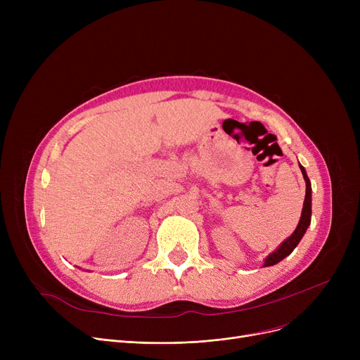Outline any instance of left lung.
<instances>
[{
    "mask_svg": "<svg viewBox=\"0 0 360 360\" xmlns=\"http://www.w3.org/2000/svg\"><path fill=\"white\" fill-rule=\"evenodd\" d=\"M299 167H300V170H302V175H304L305 184H307V194H305L304 209H302L300 220H299V223H297V226H296L295 232H293L286 240H283L271 254H269L266 258H264L262 267H271V266H274V264H277V262H280L281 259H285L286 257H289V255L293 252V250L297 247V243L300 242V239L304 238L307 229L309 228V224H311V214H312V210H311V207H312V188H311V181H309L308 175H307L305 167L302 166V165H299Z\"/></svg>",
    "mask_w": 360,
    "mask_h": 360,
    "instance_id": "8db88e82",
    "label": "left lung"
}]
</instances>
